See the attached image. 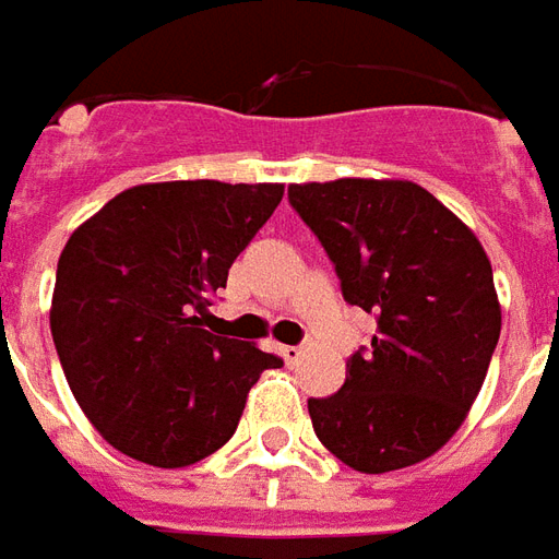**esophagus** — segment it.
<instances>
[{"label":"esophagus","instance_id":"34e87169","mask_svg":"<svg viewBox=\"0 0 559 559\" xmlns=\"http://www.w3.org/2000/svg\"><path fill=\"white\" fill-rule=\"evenodd\" d=\"M302 344H284V347H281V356H284V362L287 365H296L299 362V359H302Z\"/></svg>","mask_w":559,"mask_h":559}]
</instances>
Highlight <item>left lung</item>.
I'll return each mask as SVG.
<instances>
[{"label": "left lung", "instance_id": "8db88e82", "mask_svg": "<svg viewBox=\"0 0 559 559\" xmlns=\"http://www.w3.org/2000/svg\"><path fill=\"white\" fill-rule=\"evenodd\" d=\"M350 305L377 317L344 386L308 399L314 433L359 473L411 467L461 428L500 338L479 239L425 188L335 179L287 188Z\"/></svg>", "mask_w": 559, "mask_h": 559}]
</instances>
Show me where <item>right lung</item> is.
Segmentation results:
<instances>
[{"mask_svg":"<svg viewBox=\"0 0 559 559\" xmlns=\"http://www.w3.org/2000/svg\"><path fill=\"white\" fill-rule=\"evenodd\" d=\"M284 197V185H134L71 233L50 332L80 411L152 467L218 452L275 353L209 332L212 296Z\"/></svg>","mask_w":559,"mask_h":559,"instance_id":"1","label":"right lung"}]
</instances>
